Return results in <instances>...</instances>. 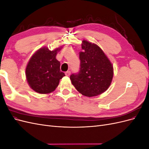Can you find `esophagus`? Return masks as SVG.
Here are the masks:
<instances>
[{
    "label": "esophagus",
    "instance_id": "obj_1",
    "mask_svg": "<svg viewBox=\"0 0 149 149\" xmlns=\"http://www.w3.org/2000/svg\"><path fill=\"white\" fill-rule=\"evenodd\" d=\"M71 74V71H67L66 73H65V75L67 76H69Z\"/></svg>",
    "mask_w": 149,
    "mask_h": 149
}]
</instances>
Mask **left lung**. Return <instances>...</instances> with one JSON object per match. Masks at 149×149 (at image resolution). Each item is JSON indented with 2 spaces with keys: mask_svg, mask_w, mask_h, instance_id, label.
Returning a JSON list of instances; mask_svg holds the SVG:
<instances>
[{
  "mask_svg": "<svg viewBox=\"0 0 149 149\" xmlns=\"http://www.w3.org/2000/svg\"><path fill=\"white\" fill-rule=\"evenodd\" d=\"M79 53L80 68L70 76L71 83L83 95L93 97L105 92L113 78V66L97 45L83 40Z\"/></svg>",
  "mask_w": 149,
  "mask_h": 149,
  "instance_id": "1",
  "label": "left lung"
}]
</instances>
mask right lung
Returning <instances> with one entry per match:
<instances>
[{"mask_svg": "<svg viewBox=\"0 0 149 149\" xmlns=\"http://www.w3.org/2000/svg\"><path fill=\"white\" fill-rule=\"evenodd\" d=\"M61 48L51 51L43 47L36 52L30 59L25 70L27 82L35 92L48 94L53 92L60 80L65 76L60 71V62L56 59Z\"/></svg>", "mask_w": 149, "mask_h": 149, "instance_id": "right-lung-1", "label": "right lung"}]
</instances>
